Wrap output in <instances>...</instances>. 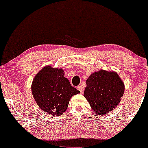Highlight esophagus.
<instances>
[{"label":"esophagus","instance_id":"esophagus-1","mask_svg":"<svg viewBox=\"0 0 148 148\" xmlns=\"http://www.w3.org/2000/svg\"><path fill=\"white\" fill-rule=\"evenodd\" d=\"M77 90H79L80 92H81V93H83V92H84V88H83V86H81V85H80V86H77Z\"/></svg>","mask_w":148,"mask_h":148}]
</instances>
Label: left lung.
<instances>
[{
	"mask_svg": "<svg viewBox=\"0 0 148 148\" xmlns=\"http://www.w3.org/2000/svg\"><path fill=\"white\" fill-rule=\"evenodd\" d=\"M84 96L96 114L110 113L117 107L124 94L125 84L116 72L100 69L86 81Z\"/></svg>",
	"mask_w": 148,
	"mask_h": 148,
	"instance_id": "8db88e82",
	"label": "left lung"
}]
</instances>
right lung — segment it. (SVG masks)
<instances>
[{
	"label": "right lung",
	"instance_id": "obj_1",
	"mask_svg": "<svg viewBox=\"0 0 148 148\" xmlns=\"http://www.w3.org/2000/svg\"><path fill=\"white\" fill-rule=\"evenodd\" d=\"M31 91L41 110L54 116L62 115L71 97L80 93L64 77V70L50 65L43 67L34 77Z\"/></svg>",
	"mask_w": 148,
	"mask_h": 148
}]
</instances>
